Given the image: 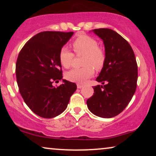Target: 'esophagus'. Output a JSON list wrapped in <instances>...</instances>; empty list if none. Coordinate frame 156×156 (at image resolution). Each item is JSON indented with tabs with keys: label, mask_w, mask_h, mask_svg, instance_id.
I'll list each match as a JSON object with an SVG mask.
<instances>
[{
	"label": "esophagus",
	"mask_w": 156,
	"mask_h": 156,
	"mask_svg": "<svg viewBox=\"0 0 156 156\" xmlns=\"http://www.w3.org/2000/svg\"><path fill=\"white\" fill-rule=\"evenodd\" d=\"M76 87H77L78 89H82L83 87V85L80 84H76Z\"/></svg>",
	"instance_id": "1"
}]
</instances>
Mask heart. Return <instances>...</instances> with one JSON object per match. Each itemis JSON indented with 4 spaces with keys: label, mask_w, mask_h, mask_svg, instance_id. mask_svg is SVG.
Masks as SVG:
<instances>
[{
    "label": "heart",
    "mask_w": 156,
    "mask_h": 156,
    "mask_svg": "<svg viewBox=\"0 0 156 156\" xmlns=\"http://www.w3.org/2000/svg\"><path fill=\"white\" fill-rule=\"evenodd\" d=\"M76 55H84L82 61L84 67L75 68L66 73V78L72 82L83 84L94 74L95 69H101L106 62V53L99 47L97 40L88 35H81L72 42ZM74 55L69 49L63 47L59 51V58L61 65L69 68L73 64Z\"/></svg>",
    "instance_id": "b5f03b06"
}]
</instances>
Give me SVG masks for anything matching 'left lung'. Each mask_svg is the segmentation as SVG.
Returning <instances> with one entry per match:
<instances>
[{"label": "left lung", "mask_w": 156, "mask_h": 156, "mask_svg": "<svg viewBox=\"0 0 156 156\" xmlns=\"http://www.w3.org/2000/svg\"><path fill=\"white\" fill-rule=\"evenodd\" d=\"M104 41L106 62L93 96L87 99L89 111L101 118H112L122 112L135 93L138 66L129 42L116 32L108 28L93 30Z\"/></svg>", "instance_id": "8db88e82"}]
</instances>
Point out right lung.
<instances>
[{"label": "right lung", "mask_w": 156, "mask_h": 156, "mask_svg": "<svg viewBox=\"0 0 156 156\" xmlns=\"http://www.w3.org/2000/svg\"><path fill=\"white\" fill-rule=\"evenodd\" d=\"M73 32L44 31L30 39L19 52L16 73L19 91L27 106L37 116L51 119L66 109L75 83L62 80L59 54Z\"/></svg>", "instance_id": "right-lung-1"}]
</instances>
